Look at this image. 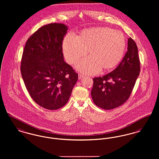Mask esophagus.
Here are the masks:
<instances>
[{"label":"esophagus","mask_w":159,"mask_h":159,"mask_svg":"<svg viewBox=\"0 0 159 159\" xmlns=\"http://www.w3.org/2000/svg\"><path fill=\"white\" fill-rule=\"evenodd\" d=\"M84 77V76L83 75H82V74H79V75H78V79H79V80L82 79Z\"/></svg>","instance_id":"obj_1"}]
</instances>
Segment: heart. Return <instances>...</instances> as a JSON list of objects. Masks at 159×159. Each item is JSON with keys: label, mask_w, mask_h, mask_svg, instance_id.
<instances>
[{"label": "heart", "mask_w": 159, "mask_h": 159, "mask_svg": "<svg viewBox=\"0 0 159 159\" xmlns=\"http://www.w3.org/2000/svg\"><path fill=\"white\" fill-rule=\"evenodd\" d=\"M123 33L105 27L83 30L77 37L67 34L62 42L63 52L69 64H74L87 54L75 67L86 74H96L101 70L116 67L123 58L125 49Z\"/></svg>", "instance_id": "obj_1"}]
</instances>
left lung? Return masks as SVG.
<instances>
[{"label":"left lung","instance_id":"left-lung-1","mask_svg":"<svg viewBox=\"0 0 159 159\" xmlns=\"http://www.w3.org/2000/svg\"><path fill=\"white\" fill-rule=\"evenodd\" d=\"M127 51L112 72L93 78L91 95L100 108L112 109L123 105L132 92L140 72L138 50L134 40L128 39Z\"/></svg>","mask_w":159,"mask_h":159}]
</instances>
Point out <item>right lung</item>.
<instances>
[{"label": "right lung", "instance_id": "add662e5", "mask_svg": "<svg viewBox=\"0 0 159 159\" xmlns=\"http://www.w3.org/2000/svg\"><path fill=\"white\" fill-rule=\"evenodd\" d=\"M68 27L62 23L43 25L25 43L21 73L31 98L49 110L67 103L78 76L63 58L62 41Z\"/></svg>", "mask_w": 159, "mask_h": 159}]
</instances>
